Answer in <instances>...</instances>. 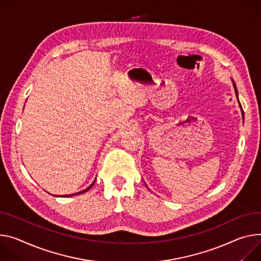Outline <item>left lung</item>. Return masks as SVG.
<instances>
[{"label": "left lung", "instance_id": "1", "mask_svg": "<svg viewBox=\"0 0 261 261\" xmlns=\"http://www.w3.org/2000/svg\"><path fill=\"white\" fill-rule=\"evenodd\" d=\"M232 83H233V86H234V90H235V94H236V98H238V100H239V92H238V88H236V85H235V83H234V81L232 80ZM239 103H240V101H239ZM240 106H241V104H240ZM241 108H242V106H241ZM242 113H243V116H244V110L242 109Z\"/></svg>", "mask_w": 261, "mask_h": 261}]
</instances>
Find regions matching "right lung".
Here are the masks:
<instances>
[{
  "label": "right lung",
  "instance_id": "obj_1",
  "mask_svg": "<svg viewBox=\"0 0 261 261\" xmlns=\"http://www.w3.org/2000/svg\"><path fill=\"white\" fill-rule=\"evenodd\" d=\"M94 181H96V180H94ZM94 181L91 183V185H89V187H87L86 189H84V191H82V192H80V193H77V194H73V195H69V197L70 196H75V195H78V194H83V193H85V192H87L88 191V189H90V187L94 184ZM63 197H68V195H65V196H63Z\"/></svg>",
  "mask_w": 261,
  "mask_h": 261
}]
</instances>
